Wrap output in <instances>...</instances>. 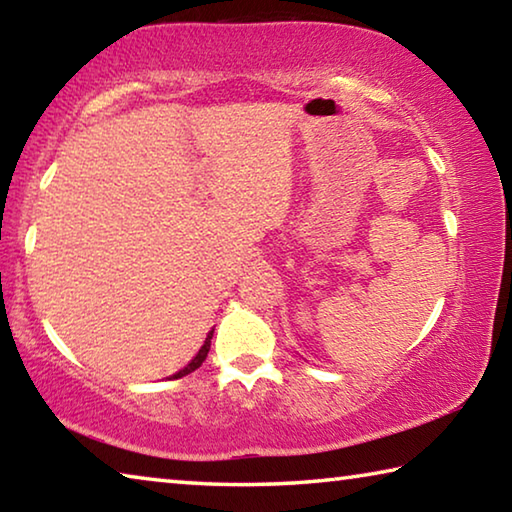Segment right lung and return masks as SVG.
I'll return each mask as SVG.
<instances>
[{
  "label": "right lung",
  "instance_id": "add662e5",
  "mask_svg": "<svg viewBox=\"0 0 512 512\" xmlns=\"http://www.w3.org/2000/svg\"><path fill=\"white\" fill-rule=\"evenodd\" d=\"M212 334H214V329L210 334H207V339H205V343H203V348L198 350V354L196 357L187 363V366L180 370V372H176V375H173L171 379H180V377H185V375H189V372H194L196 368H201V363L205 361V357H207V352H210V341H212Z\"/></svg>",
  "mask_w": 512,
  "mask_h": 512
}]
</instances>
